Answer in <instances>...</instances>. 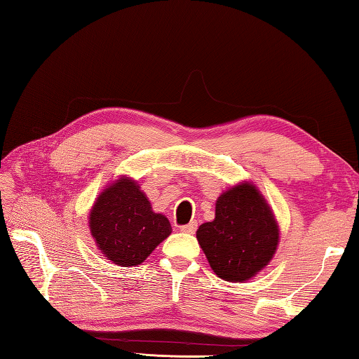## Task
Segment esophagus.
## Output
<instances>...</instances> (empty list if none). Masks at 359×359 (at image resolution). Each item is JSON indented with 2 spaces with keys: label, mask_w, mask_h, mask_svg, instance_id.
I'll list each match as a JSON object with an SVG mask.
<instances>
[{
  "label": "esophagus",
  "mask_w": 359,
  "mask_h": 359,
  "mask_svg": "<svg viewBox=\"0 0 359 359\" xmlns=\"http://www.w3.org/2000/svg\"><path fill=\"white\" fill-rule=\"evenodd\" d=\"M198 228V223L196 222H191L188 224H184V226H180L182 233H187V234H194V231Z\"/></svg>",
  "instance_id": "34e87169"
}]
</instances>
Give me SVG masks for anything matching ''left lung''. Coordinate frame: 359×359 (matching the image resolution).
<instances>
[{
  "mask_svg": "<svg viewBox=\"0 0 359 359\" xmlns=\"http://www.w3.org/2000/svg\"><path fill=\"white\" fill-rule=\"evenodd\" d=\"M196 238L218 277L244 282L274 257L278 228L257 188L241 184L218 198L215 220L203 223Z\"/></svg>",
  "mask_w": 359,
  "mask_h": 359,
  "instance_id": "obj_1",
  "label": "left lung"
}]
</instances>
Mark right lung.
<instances>
[{
    "mask_svg": "<svg viewBox=\"0 0 359 359\" xmlns=\"http://www.w3.org/2000/svg\"><path fill=\"white\" fill-rule=\"evenodd\" d=\"M88 223L100 250L123 267L141 264L171 234L168 218L155 214L136 182L126 177L100 194Z\"/></svg>",
    "mask_w": 359,
    "mask_h": 359,
    "instance_id": "1",
    "label": "right lung"
}]
</instances>
